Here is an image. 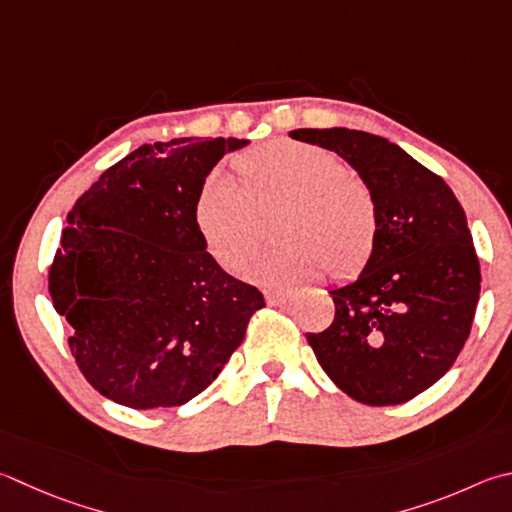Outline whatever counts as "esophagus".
<instances>
[{
  "instance_id": "1",
  "label": "esophagus",
  "mask_w": 512,
  "mask_h": 512,
  "mask_svg": "<svg viewBox=\"0 0 512 512\" xmlns=\"http://www.w3.org/2000/svg\"><path fill=\"white\" fill-rule=\"evenodd\" d=\"M266 302L273 306H282L286 302H291V293H266Z\"/></svg>"
}]
</instances>
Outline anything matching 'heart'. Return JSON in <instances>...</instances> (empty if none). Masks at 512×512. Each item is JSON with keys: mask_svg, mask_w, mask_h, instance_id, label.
I'll return each instance as SVG.
<instances>
[{"mask_svg": "<svg viewBox=\"0 0 512 512\" xmlns=\"http://www.w3.org/2000/svg\"><path fill=\"white\" fill-rule=\"evenodd\" d=\"M241 188L212 174L194 203L203 248L237 273L261 238V217L283 210L276 234L282 247L244 267L248 282L286 288L329 268L347 277L369 262L378 241L374 190L351 174L340 156L318 145L275 141L235 159Z\"/></svg>", "mask_w": 512, "mask_h": 512, "instance_id": "b5f03b06", "label": "heart"}]
</instances>
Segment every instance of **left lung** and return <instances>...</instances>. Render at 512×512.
<instances>
[{
    "mask_svg": "<svg viewBox=\"0 0 512 512\" xmlns=\"http://www.w3.org/2000/svg\"><path fill=\"white\" fill-rule=\"evenodd\" d=\"M288 136L342 156L378 203V241L336 318L306 340L327 376L367 405H398L448 374L470 336L481 273L466 212L441 176L387 138L347 127Z\"/></svg>",
    "mask_w": 512,
    "mask_h": 512,
    "instance_id": "8db88e82",
    "label": "left lung"
}]
</instances>
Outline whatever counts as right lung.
<instances>
[{
	"label": "right lung",
	"mask_w": 512,
	"mask_h": 512,
	"mask_svg": "<svg viewBox=\"0 0 512 512\" xmlns=\"http://www.w3.org/2000/svg\"><path fill=\"white\" fill-rule=\"evenodd\" d=\"M246 138H172L111 165L67 215L49 273L55 311L94 389L134 410L192 401L264 306L203 248L194 203Z\"/></svg>",
	"instance_id": "1"
}]
</instances>
